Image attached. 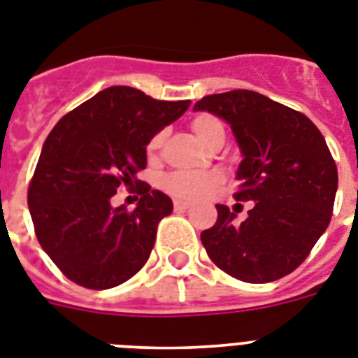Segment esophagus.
Wrapping results in <instances>:
<instances>
[{
	"instance_id": "obj_1",
	"label": "esophagus",
	"mask_w": 358,
	"mask_h": 358,
	"mask_svg": "<svg viewBox=\"0 0 358 358\" xmlns=\"http://www.w3.org/2000/svg\"><path fill=\"white\" fill-rule=\"evenodd\" d=\"M191 207V202H185V200H174V209L176 211H185Z\"/></svg>"
}]
</instances>
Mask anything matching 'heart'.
I'll use <instances>...</instances> for the list:
<instances>
[{"label":"heart","mask_w":358,"mask_h":358,"mask_svg":"<svg viewBox=\"0 0 358 358\" xmlns=\"http://www.w3.org/2000/svg\"><path fill=\"white\" fill-rule=\"evenodd\" d=\"M194 134H196L203 143L222 127L220 120H216L211 114H198L191 122ZM164 134L158 133L152 136L149 142V151H156L162 145ZM220 174L216 171H174V173L165 174L162 178V187L178 198H202L207 193H211L216 185L220 184Z\"/></svg>","instance_id":"heart-1"}]
</instances>
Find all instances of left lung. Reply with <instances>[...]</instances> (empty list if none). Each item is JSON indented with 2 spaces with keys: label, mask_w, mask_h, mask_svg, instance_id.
Segmentation results:
<instances>
[{
  "label": "left lung",
  "mask_w": 358,
  "mask_h": 358,
  "mask_svg": "<svg viewBox=\"0 0 358 358\" xmlns=\"http://www.w3.org/2000/svg\"><path fill=\"white\" fill-rule=\"evenodd\" d=\"M194 110L231 125L242 152L235 200L255 202L242 224L216 206V224L200 235L207 255L249 284L289 275L331 220L338 174L326 140L308 116L255 91L203 96Z\"/></svg>",
  "instance_id": "obj_1"
}]
</instances>
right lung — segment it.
Here are the masks:
<instances>
[{
  "mask_svg": "<svg viewBox=\"0 0 358 358\" xmlns=\"http://www.w3.org/2000/svg\"><path fill=\"white\" fill-rule=\"evenodd\" d=\"M189 100L160 101L133 87L103 89L59 120L47 136L29 185L36 236L69 280L89 289L127 282L147 262L156 227L173 200L136 178L156 133ZM120 185H137L134 212L113 208Z\"/></svg>",
  "mask_w": 358,
  "mask_h": 358,
  "instance_id": "add662e5",
  "label": "right lung"
}]
</instances>
